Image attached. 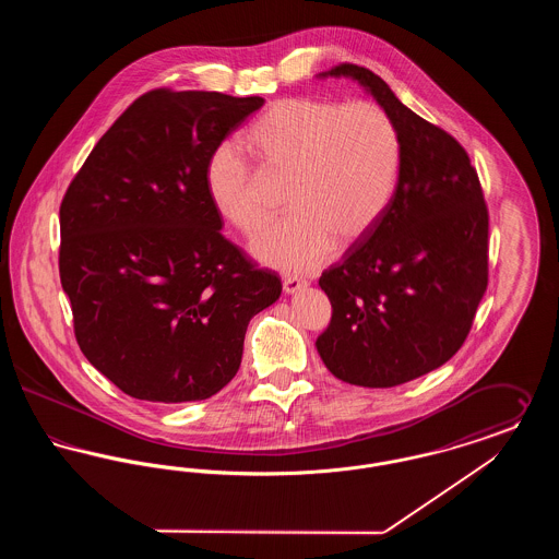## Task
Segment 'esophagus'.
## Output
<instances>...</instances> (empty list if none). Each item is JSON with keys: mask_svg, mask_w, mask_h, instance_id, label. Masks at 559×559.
I'll return each instance as SVG.
<instances>
[{"mask_svg": "<svg viewBox=\"0 0 559 559\" xmlns=\"http://www.w3.org/2000/svg\"><path fill=\"white\" fill-rule=\"evenodd\" d=\"M310 283L306 281V278H301V276H287L285 281H283V289L285 293H297L301 292V289H306Z\"/></svg>", "mask_w": 559, "mask_h": 559, "instance_id": "esophagus-1", "label": "esophagus"}]
</instances>
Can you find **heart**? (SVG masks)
Wrapping results in <instances>:
<instances>
[{"label": "heart", "mask_w": 559, "mask_h": 559, "mask_svg": "<svg viewBox=\"0 0 559 559\" xmlns=\"http://www.w3.org/2000/svg\"><path fill=\"white\" fill-rule=\"evenodd\" d=\"M240 146L262 176L287 180L285 205L292 213L251 245L267 266H320L335 242L347 247L371 233L399 187V132L371 103L283 98L247 128ZM205 190L213 210L245 237L266 224L260 180L233 146L213 151Z\"/></svg>", "instance_id": "b5f03b06"}]
</instances>
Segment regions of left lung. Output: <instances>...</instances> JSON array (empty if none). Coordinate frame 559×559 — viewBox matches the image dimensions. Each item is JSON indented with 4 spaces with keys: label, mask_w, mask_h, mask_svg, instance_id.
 I'll list each match as a JSON object with an SVG mask.
<instances>
[{
    "label": "left lung",
    "mask_w": 559,
    "mask_h": 559,
    "mask_svg": "<svg viewBox=\"0 0 559 559\" xmlns=\"http://www.w3.org/2000/svg\"><path fill=\"white\" fill-rule=\"evenodd\" d=\"M394 121L396 194L365 239L322 272L333 317L317 340L337 379L394 388L442 367L469 335L488 285V210L478 171L451 133L404 107L369 69L340 64Z\"/></svg>",
    "instance_id": "1"
}]
</instances>
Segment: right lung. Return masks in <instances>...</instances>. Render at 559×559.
<instances>
[{
  "label": "right lung",
  "mask_w": 559,
  "mask_h": 559,
  "mask_svg": "<svg viewBox=\"0 0 559 559\" xmlns=\"http://www.w3.org/2000/svg\"><path fill=\"white\" fill-rule=\"evenodd\" d=\"M264 98L146 92L110 126L60 203V283L85 358L121 392L212 399L247 324L283 292L222 237L205 165Z\"/></svg>",
  "instance_id": "1"
}]
</instances>
